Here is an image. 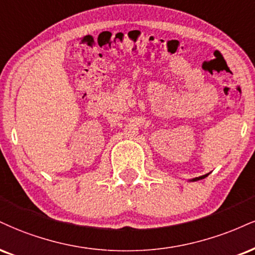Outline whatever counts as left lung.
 <instances>
[{"instance_id":"8db88e82","label":"left lung","mask_w":255,"mask_h":255,"mask_svg":"<svg viewBox=\"0 0 255 255\" xmlns=\"http://www.w3.org/2000/svg\"><path fill=\"white\" fill-rule=\"evenodd\" d=\"M207 176H208V174H204V176H202V177L195 178V179H194V180H199V179H203V178H205V177H207Z\"/></svg>"}]
</instances>
